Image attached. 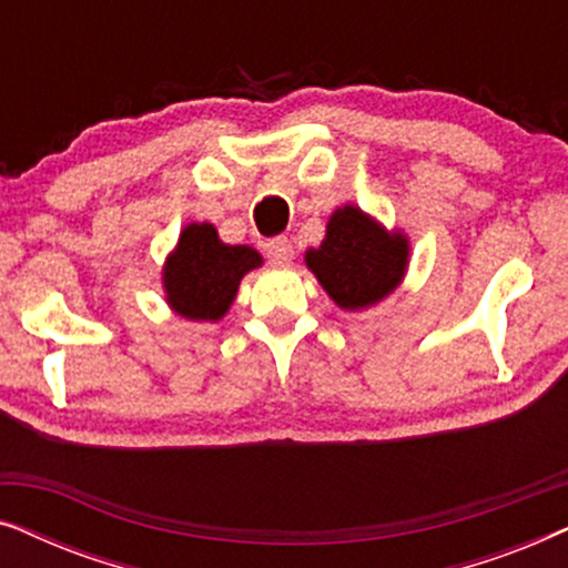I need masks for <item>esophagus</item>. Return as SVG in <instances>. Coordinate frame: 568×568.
Segmentation results:
<instances>
[{
  "label": "esophagus",
  "instance_id": "34e87169",
  "mask_svg": "<svg viewBox=\"0 0 568 568\" xmlns=\"http://www.w3.org/2000/svg\"><path fill=\"white\" fill-rule=\"evenodd\" d=\"M268 258L271 263H276V266H290L292 258H294V247L286 237H276L268 243Z\"/></svg>",
  "mask_w": 568,
  "mask_h": 568
}]
</instances>
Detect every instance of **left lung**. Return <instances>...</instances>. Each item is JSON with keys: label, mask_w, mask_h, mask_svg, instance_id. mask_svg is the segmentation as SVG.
<instances>
[{"label": "left lung", "mask_w": 568, "mask_h": 568, "mask_svg": "<svg viewBox=\"0 0 568 568\" xmlns=\"http://www.w3.org/2000/svg\"><path fill=\"white\" fill-rule=\"evenodd\" d=\"M408 261V235L387 230L354 204L338 206L328 216L321 245L305 251V266L346 313L369 310L390 297L406 278Z\"/></svg>", "instance_id": "8db88e82"}]
</instances>
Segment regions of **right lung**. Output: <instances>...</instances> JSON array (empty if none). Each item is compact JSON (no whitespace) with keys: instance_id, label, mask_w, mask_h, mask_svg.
Masks as SVG:
<instances>
[{"instance_id":"obj_1","label":"right lung","mask_w":568,"mask_h":568,"mask_svg":"<svg viewBox=\"0 0 568 568\" xmlns=\"http://www.w3.org/2000/svg\"><path fill=\"white\" fill-rule=\"evenodd\" d=\"M263 266L251 245H227L214 224L191 222L162 266V292L175 315L193 323H216L230 313L240 282Z\"/></svg>"}]
</instances>
